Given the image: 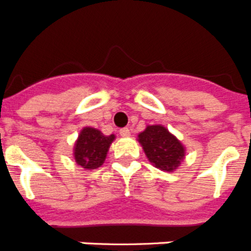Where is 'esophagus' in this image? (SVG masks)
Wrapping results in <instances>:
<instances>
[{"mask_svg":"<svg viewBox=\"0 0 251 251\" xmlns=\"http://www.w3.org/2000/svg\"><path fill=\"white\" fill-rule=\"evenodd\" d=\"M119 134H121L122 137H129L130 136V130L128 129V128H122V129L119 130Z\"/></svg>","mask_w":251,"mask_h":251,"instance_id":"1","label":"esophagus"}]
</instances>
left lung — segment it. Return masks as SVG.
<instances>
[{"instance_id": "obj_1", "label": "left lung", "mask_w": 251, "mask_h": 251, "mask_svg": "<svg viewBox=\"0 0 251 251\" xmlns=\"http://www.w3.org/2000/svg\"><path fill=\"white\" fill-rule=\"evenodd\" d=\"M138 142L151 163L165 172H172L178 168L185 158L186 150L182 143L159 124L147 126L138 134Z\"/></svg>"}]
</instances>
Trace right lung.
Listing matches in <instances>:
<instances>
[{
	"mask_svg": "<svg viewBox=\"0 0 251 251\" xmlns=\"http://www.w3.org/2000/svg\"><path fill=\"white\" fill-rule=\"evenodd\" d=\"M115 136H104L99 129L84 127L74 146V158L77 165L85 170H95L105 161Z\"/></svg>",
	"mask_w": 251,
	"mask_h": 251,
	"instance_id": "right-lung-1",
	"label": "right lung"
}]
</instances>
